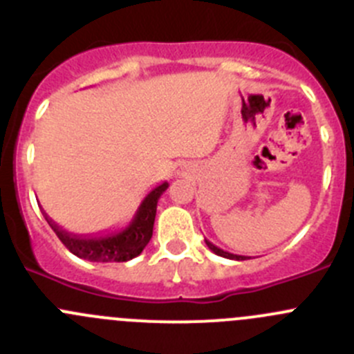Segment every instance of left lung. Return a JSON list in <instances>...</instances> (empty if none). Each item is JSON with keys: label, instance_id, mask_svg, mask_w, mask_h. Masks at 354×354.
Instances as JSON below:
<instances>
[{"label": "left lung", "instance_id": "left-lung-1", "mask_svg": "<svg viewBox=\"0 0 354 354\" xmlns=\"http://www.w3.org/2000/svg\"><path fill=\"white\" fill-rule=\"evenodd\" d=\"M205 245L209 246L210 252H214V253H216V255H219V257H224V259H230V260H246V259H250V257H245V255H234V253L224 252V250H221L219 246L210 243L209 240H205Z\"/></svg>", "mask_w": 354, "mask_h": 354}]
</instances>
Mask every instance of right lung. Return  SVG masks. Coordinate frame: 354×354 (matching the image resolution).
<instances>
[{
  "mask_svg": "<svg viewBox=\"0 0 354 354\" xmlns=\"http://www.w3.org/2000/svg\"><path fill=\"white\" fill-rule=\"evenodd\" d=\"M169 183L157 185L152 188L142 203L138 205L137 212L131 217L130 223L120 231H109L104 234H75L68 233L62 226L55 223L44 209L41 207V212L44 214L46 221L55 231L56 236L62 240V243L70 250L78 259L91 260V262H127L140 255L142 250L147 246L152 238L154 230L157 200L167 190Z\"/></svg>",
  "mask_w": 354,
  "mask_h": 354,
  "instance_id": "add662e5",
  "label": "right lung"
}]
</instances>
